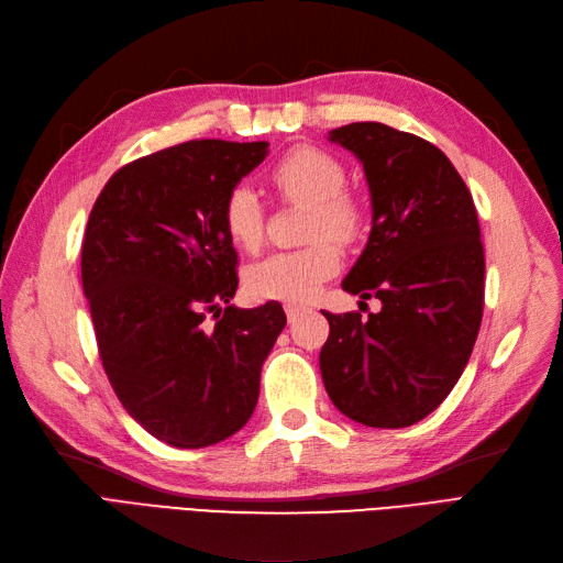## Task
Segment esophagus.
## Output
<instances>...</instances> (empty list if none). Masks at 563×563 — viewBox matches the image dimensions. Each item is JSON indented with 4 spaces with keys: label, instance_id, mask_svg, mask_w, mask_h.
<instances>
[{
    "label": "esophagus",
    "instance_id": "obj_1",
    "mask_svg": "<svg viewBox=\"0 0 563 563\" xmlns=\"http://www.w3.org/2000/svg\"><path fill=\"white\" fill-rule=\"evenodd\" d=\"M286 317H288V321H296L302 312H305V308H300V305H286Z\"/></svg>",
    "mask_w": 563,
    "mask_h": 563
}]
</instances>
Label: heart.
I'll return each instance as SVG.
<instances>
[{
    "mask_svg": "<svg viewBox=\"0 0 563 563\" xmlns=\"http://www.w3.org/2000/svg\"><path fill=\"white\" fill-rule=\"evenodd\" d=\"M277 190L296 201L310 203L308 236L310 246L279 251L246 269V288L258 300L305 302L340 267V249L327 238L352 240L360 230V209L343 192L345 168L329 152L296 147L275 164L269 174ZM223 223L230 240L253 251L263 240V203L251 185H234L223 203Z\"/></svg>",
    "mask_w": 563,
    "mask_h": 563,
    "instance_id": "obj_1",
    "label": "heart"
}]
</instances>
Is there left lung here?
I'll use <instances>...</instances> for the list:
<instances>
[{"label": "left lung", "instance_id": "1", "mask_svg": "<svg viewBox=\"0 0 563 563\" xmlns=\"http://www.w3.org/2000/svg\"><path fill=\"white\" fill-rule=\"evenodd\" d=\"M364 166L371 232L343 288L380 312L331 314L321 380L340 413L408 428L449 397L482 327L484 246L467 185L432 143L380 122L329 131Z\"/></svg>", "mask_w": 563, "mask_h": 563}]
</instances>
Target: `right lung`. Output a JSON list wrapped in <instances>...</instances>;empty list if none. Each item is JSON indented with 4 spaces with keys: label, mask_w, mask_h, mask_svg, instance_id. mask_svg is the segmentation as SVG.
Returning a JSON list of instances; mask_svg holds the SVG:
<instances>
[{
    "label": "right lung",
    "mask_w": 563,
    "mask_h": 563,
    "mask_svg": "<svg viewBox=\"0 0 563 563\" xmlns=\"http://www.w3.org/2000/svg\"><path fill=\"white\" fill-rule=\"evenodd\" d=\"M269 143L190 141L108 180L81 244V284L103 368L129 416L176 449L249 422L282 305L240 310L223 203ZM213 313L216 324L206 317Z\"/></svg>",
    "instance_id": "1"
}]
</instances>
